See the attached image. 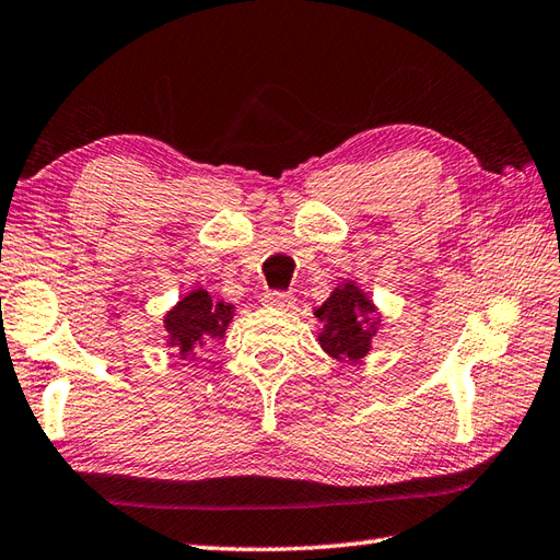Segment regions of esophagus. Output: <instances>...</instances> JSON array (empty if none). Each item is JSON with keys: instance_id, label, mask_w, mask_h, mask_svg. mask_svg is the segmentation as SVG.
<instances>
[{"instance_id": "34e87169", "label": "esophagus", "mask_w": 560, "mask_h": 560, "mask_svg": "<svg viewBox=\"0 0 560 560\" xmlns=\"http://www.w3.org/2000/svg\"><path fill=\"white\" fill-rule=\"evenodd\" d=\"M293 293L291 291H269L265 295L267 305H277V307H291L293 305Z\"/></svg>"}]
</instances>
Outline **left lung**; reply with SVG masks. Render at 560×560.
Listing matches in <instances>:
<instances>
[{"label":"left lung","instance_id":"obj_1","mask_svg":"<svg viewBox=\"0 0 560 560\" xmlns=\"http://www.w3.org/2000/svg\"><path fill=\"white\" fill-rule=\"evenodd\" d=\"M375 305L355 283H341L329 299L317 307L315 317L325 323L319 343L337 361H361L371 351L377 319H371Z\"/></svg>","mask_w":560,"mask_h":560}]
</instances>
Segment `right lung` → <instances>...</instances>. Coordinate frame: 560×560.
Listing matches in <instances>:
<instances>
[{
	"mask_svg": "<svg viewBox=\"0 0 560 560\" xmlns=\"http://www.w3.org/2000/svg\"><path fill=\"white\" fill-rule=\"evenodd\" d=\"M231 319L233 305L213 301L205 289H195L163 319L165 331H168V347H175L183 359H187L207 341L221 339Z\"/></svg>",
	"mask_w": 560,
	"mask_h": 560,
	"instance_id": "add662e5",
	"label": "right lung"
}]
</instances>
